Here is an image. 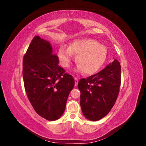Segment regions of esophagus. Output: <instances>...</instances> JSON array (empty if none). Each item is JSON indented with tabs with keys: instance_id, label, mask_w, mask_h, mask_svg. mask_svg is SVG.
<instances>
[{
	"instance_id": "34e87169",
	"label": "esophagus",
	"mask_w": 146,
	"mask_h": 146,
	"mask_svg": "<svg viewBox=\"0 0 146 146\" xmlns=\"http://www.w3.org/2000/svg\"><path fill=\"white\" fill-rule=\"evenodd\" d=\"M74 80H75V86H77L78 85V78L77 77H75L74 78Z\"/></svg>"
}]
</instances>
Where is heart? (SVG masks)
Here are the masks:
<instances>
[{
  "label": "heart",
  "instance_id": "b5f03b06",
  "mask_svg": "<svg viewBox=\"0 0 146 146\" xmlns=\"http://www.w3.org/2000/svg\"><path fill=\"white\" fill-rule=\"evenodd\" d=\"M76 54V62L77 69L83 70L86 75L97 72L103 66L107 59L106 47L91 38L76 39L71 42L69 47L61 45L58 50V57L64 67H68L73 57Z\"/></svg>",
  "mask_w": 146,
  "mask_h": 146
}]
</instances>
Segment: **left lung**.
Listing matches in <instances>:
<instances>
[{
	"instance_id": "8db88e82",
	"label": "left lung",
	"mask_w": 146,
	"mask_h": 146,
	"mask_svg": "<svg viewBox=\"0 0 146 146\" xmlns=\"http://www.w3.org/2000/svg\"><path fill=\"white\" fill-rule=\"evenodd\" d=\"M121 70L120 63L114 59L99 72L79 80L80 106L88 119L100 120L111 111L120 89Z\"/></svg>"
}]
</instances>
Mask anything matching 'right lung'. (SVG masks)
Here are the masks:
<instances>
[{
	"mask_svg": "<svg viewBox=\"0 0 146 146\" xmlns=\"http://www.w3.org/2000/svg\"><path fill=\"white\" fill-rule=\"evenodd\" d=\"M58 63L50 42L35 36L23 58L24 88L35 111L48 121L62 116L75 84L73 77Z\"/></svg>",
	"mask_w": 146,
	"mask_h": 146,
	"instance_id": "add662e5",
	"label": "right lung"
}]
</instances>
